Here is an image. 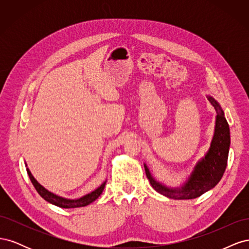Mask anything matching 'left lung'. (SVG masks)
Wrapping results in <instances>:
<instances>
[{"label":"left lung","instance_id":"1","mask_svg":"<svg viewBox=\"0 0 249 249\" xmlns=\"http://www.w3.org/2000/svg\"><path fill=\"white\" fill-rule=\"evenodd\" d=\"M209 101L216 110V125L214 137L211 142L210 149L197 162L191 176L187 182L180 188L170 189L164 185L158 183L150 175V172L144 164L146 177L150 185L160 194L173 199H192L196 198L205 192L214 188L221 179L228 165V157L230 149V127L227 119L224 117L223 111L213 97L209 96Z\"/></svg>","mask_w":249,"mask_h":249}]
</instances>
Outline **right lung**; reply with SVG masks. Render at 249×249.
Listing matches in <instances>:
<instances>
[{
    "mask_svg": "<svg viewBox=\"0 0 249 249\" xmlns=\"http://www.w3.org/2000/svg\"><path fill=\"white\" fill-rule=\"evenodd\" d=\"M27 172L29 175V178L30 179H31V182L33 184V186L35 187L36 191L39 193L40 196L42 198L46 199L47 201L53 203V205L55 206H58L60 208H65V209H71V208H79V207H85L87 205H89V203H91L92 201H94L97 197L100 196V195L102 194L104 188H105V185H106V182H104L99 188H97L96 190L92 191L91 193H88L87 195H85V196H83L79 199H66V198H63V197H60L58 196V195L52 193L50 191H48L46 188H43L37 180L34 178V177L32 176L31 171L29 170V168H27Z\"/></svg>",
    "mask_w": 249,
    "mask_h": 249,
    "instance_id": "obj_1",
    "label": "right lung"
}]
</instances>
